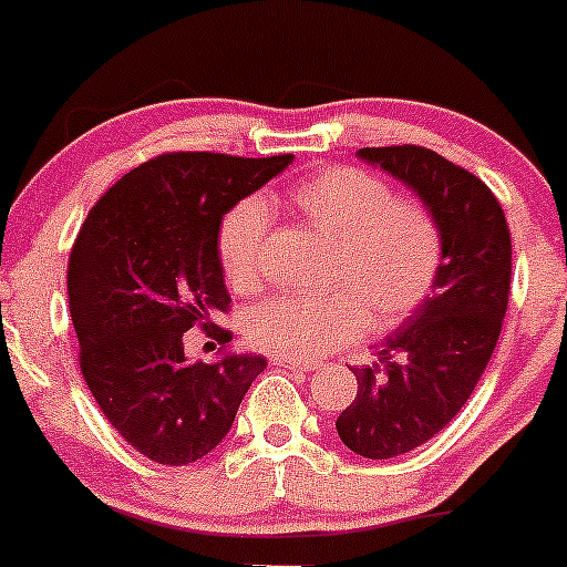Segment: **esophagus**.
<instances>
[{
	"label": "esophagus",
	"instance_id": "1",
	"mask_svg": "<svg viewBox=\"0 0 567 567\" xmlns=\"http://www.w3.org/2000/svg\"><path fill=\"white\" fill-rule=\"evenodd\" d=\"M274 365H279V369L301 371V374H309V371H315V365L301 363V360H293V358H274Z\"/></svg>",
	"mask_w": 567,
	"mask_h": 567
}]
</instances>
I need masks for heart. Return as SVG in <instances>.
<instances>
[{
    "label": "heart",
    "mask_w": 567,
    "mask_h": 567,
    "mask_svg": "<svg viewBox=\"0 0 567 567\" xmlns=\"http://www.w3.org/2000/svg\"><path fill=\"white\" fill-rule=\"evenodd\" d=\"M288 204L315 231L336 239L333 290L274 296L247 317V339L279 358L315 360L369 331H390L425 303L444 269V231L431 207L398 198L384 179L350 166L317 172L288 190ZM269 213L239 202L217 231L223 277L236 293L264 282Z\"/></svg>",
    "instance_id": "b5f03b06"
}]
</instances>
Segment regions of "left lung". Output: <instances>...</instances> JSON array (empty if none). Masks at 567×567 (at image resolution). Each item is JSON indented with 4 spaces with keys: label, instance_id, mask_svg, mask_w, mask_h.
Here are the masks:
<instances>
[{
    "label": "left lung",
    "instance_id": "left-lung-1",
    "mask_svg": "<svg viewBox=\"0 0 567 567\" xmlns=\"http://www.w3.org/2000/svg\"><path fill=\"white\" fill-rule=\"evenodd\" d=\"M358 155L406 183L444 231L433 293L354 369L358 395L336 420L347 450L390 460L444 431L493 358L512 293V234L493 190L463 166L420 145L363 147Z\"/></svg>",
    "mask_w": 567,
    "mask_h": 567
}]
</instances>
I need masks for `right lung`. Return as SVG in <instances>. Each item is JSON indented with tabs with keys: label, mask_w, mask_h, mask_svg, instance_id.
Wrapping results in <instances>:
<instances>
[{
	"label": "right lung",
	"mask_w": 567,
	"mask_h": 567,
	"mask_svg": "<svg viewBox=\"0 0 567 567\" xmlns=\"http://www.w3.org/2000/svg\"><path fill=\"white\" fill-rule=\"evenodd\" d=\"M293 155L164 153L123 174L85 217L66 290L80 371L110 425L140 455L188 465L231 431L260 354L185 358L183 336L228 312L217 231L223 215L277 177Z\"/></svg>",
	"instance_id": "right-lung-1"
}]
</instances>
